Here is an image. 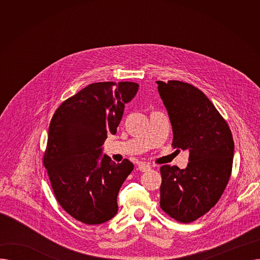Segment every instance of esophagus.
<instances>
[{
    "instance_id": "esophagus-1",
    "label": "esophagus",
    "mask_w": 260,
    "mask_h": 260,
    "mask_svg": "<svg viewBox=\"0 0 260 260\" xmlns=\"http://www.w3.org/2000/svg\"><path fill=\"white\" fill-rule=\"evenodd\" d=\"M138 170L140 172H147V171L151 170V167H149L148 165H146V163H144V162H141V163H139V165H138Z\"/></svg>"
}]
</instances>
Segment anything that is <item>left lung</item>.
Instances as JSON below:
<instances>
[{"instance_id":"1","label":"left lung","mask_w":260,"mask_h":260,"mask_svg":"<svg viewBox=\"0 0 260 260\" xmlns=\"http://www.w3.org/2000/svg\"><path fill=\"white\" fill-rule=\"evenodd\" d=\"M156 83L173 127L172 145L189 152L185 169L160 168V208L188 223L207 214L223 194L233 167V136L200 89L177 80Z\"/></svg>"}]
</instances>
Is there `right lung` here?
Listing matches in <instances>:
<instances>
[{
    "label": "right lung",
    "mask_w": 260,
    "mask_h": 260,
    "mask_svg": "<svg viewBox=\"0 0 260 260\" xmlns=\"http://www.w3.org/2000/svg\"><path fill=\"white\" fill-rule=\"evenodd\" d=\"M138 84L98 82L66 99L53 114L43 165L60 206L85 224L103 223L118 212L121 185L134 170L124 159H100L107 134L115 135L124 104Z\"/></svg>",
    "instance_id": "obj_1"
}]
</instances>
